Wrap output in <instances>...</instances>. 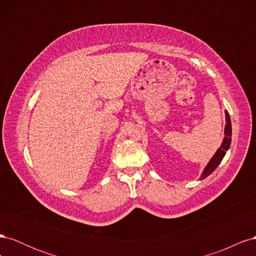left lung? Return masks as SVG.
<instances>
[{
    "label": "left lung",
    "instance_id": "left-lung-1",
    "mask_svg": "<svg viewBox=\"0 0 256 256\" xmlns=\"http://www.w3.org/2000/svg\"><path fill=\"white\" fill-rule=\"evenodd\" d=\"M226 128H224V138L222 141V144L218 148V150L216 152L212 158L209 160L207 166L204 168V171L200 176V180H205L207 176L210 175L214 170L218 168V166L221 164L222 159L224 158V156H226V152L230 148V142H232V124H230V114L228 111H226Z\"/></svg>",
    "mask_w": 256,
    "mask_h": 256
}]
</instances>
